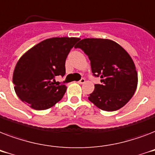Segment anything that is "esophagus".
Listing matches in <instances>:
<instances>
[{
	"instance_id": "esophagus-1",
	"label": "esophagus",
	"mask_w": 155,
	"mask_h": 155,
	"mask_svg": "<svg viewBox=\"0 0 155 155\" xmlns=\"http://www.w3.org/2000/svg\"><path fill=\"white\" fill-rule=\"evenodd\" d=\"M78 83H79L80 84H84V83H85V79H84V78H82L81 80H79V81H78Z\"/></svg>"
}]
</instances>
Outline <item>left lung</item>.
I'll return each instance as SVG.
<instances>
[{
	"instance_id": "obj_1",
	"label": "left lung",
	"mask_w": 155,
	"mask_h": 155,
	"mask_svg": "<svg viewBox=\"0 0 155 155\" xmlns=\"http://www.w3.org/2000/svg\"><path fill=\"white\" fill-rule=\"evenodd\" d=\"M75 48L88 56L92 71L101 77L88 100L107 112L120 109L130 101L137 87V72L131 56L121 46L106 38H84Z\"/></svg>"
}]
</instances>
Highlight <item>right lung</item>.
Masks as SVG:
<instances>
[{"instance_id":"right-lung-1","label":"right lung","mask_w":155,"mask_h":155,"mask_svg":"<svg viewBox=\"0 0 155 155\" xmlns=\"http://www.w3.org/2000/svg\"><path fill=\"white\" fill-rule=\"evenodd\" d=\"M79 38H51L38 43L23 54L13 74L14 90L21 101L35 110H45L58 103L67 87L55 82L65 75V61Z\"/></svg>"}]
</instances>
